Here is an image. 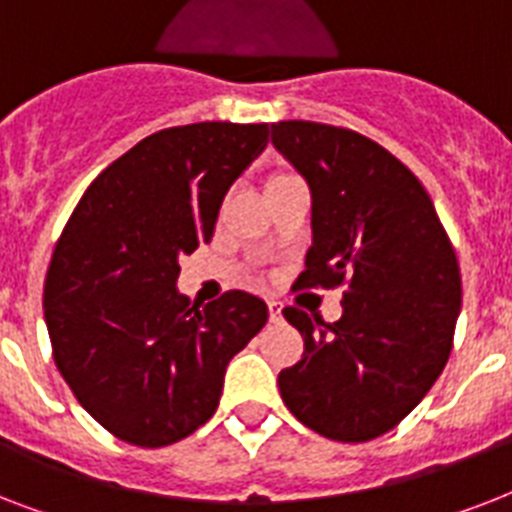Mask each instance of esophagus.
Returning <instances> with one entry per match:
<instances>
[{
	"mask_svg": "<svg viewBox=\"0 0 512 512\" xmlns=\"http://www.w3.org/2000/svg\"><path fill=\"white\" fill-rule=\"evenodd\" d=\"M268 316H271V321H281V303L268 300Z\"/></svg>",
	"mask_w": 512,
	"mask_h": 512,
	"instance_id": "obj_1",
	"label": "esophagus"
}]
</instances>
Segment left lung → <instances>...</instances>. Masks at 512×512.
Instances as JSON below:
<instances>
[{"instance_id": "8db88e82", "label": "left lung", "mask_w": 512, "mask_h": 512, "mask_svg": "<svg viewBox=\"0 0 512 512\" xmlns=\"http://www.w3.org/2000/svg\"><path fill=\"white\" fill-rule=\"evenodd\" d=\"M271 140L311 188L313 244L295 284L348 287L335 324L284 311L305 350L281 369V398L319 436L372 441L444 372L462 303L457 255L428 191L374 140L319 122L271 124Z\"/></svg>"}]
</instances>
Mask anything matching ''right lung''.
<instances>
[{
    "instance_id": "obj_1",
    "label": "right lung",
    "mask_w": 512,
    "mask_h": 512,
    "mask_svg": "<svg viewBox=\"0 0 512 512\" xmlns=\"http://www.w3.org/2000/svg\"><path fill=\"white\" fill-rule=\"evenodd\" d=\"M268 146V124L199 122L154 132L84 191L52 252L44 321L76 401L143 449L215 414L225 366L268 321L231 289L196 308L177 292L180 255L212 239L233 180Z\"/></svg>"
}]
</instances>
